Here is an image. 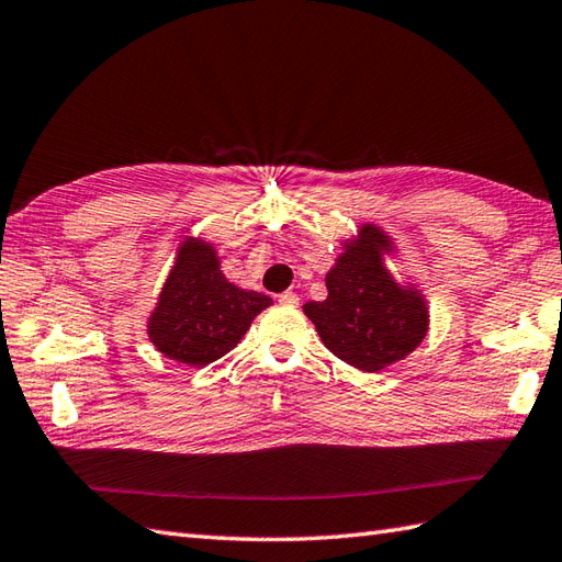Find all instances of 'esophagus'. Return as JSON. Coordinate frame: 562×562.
I'll return each instance as SVG.
<instances>
[{"mask_svg":"<svg viewBox=\"0 0 562 562\" xmlns=\"http://www.w3.org/2000/svg\"><path fill=\"white\" fill-rule=\"evenodd\" d=\"M278 302L284 304V306H296V304H299V296H296L294 292H282V294L278 296Z\"/></svg>","mask_w":562,"mask_h":562,"instance_id":"esophagus-1","label":"esophagus"}]
</instances>
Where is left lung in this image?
<instances>
[{
  "mask_svg": "<svg viewBox=\"0 0 562 562\" xmlns=\"http://www.w3.org/2000/svg\"><path fill=\"white\" fill-rule=\"evenodd\" d=\"M387 249V234L363 225L359 239L345 244V254L325 276L328 299L304 304L323 345L367 373L412 355L428 333L424 296L385 270Z\"/></svg>",
  "mask_w": 562,
  "mask_h": 562,
  "instance_id": "8db88e82",
  "label": "left lung"
}]
</instances>
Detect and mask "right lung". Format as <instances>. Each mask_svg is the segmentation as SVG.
<instances>
[{
  "label": "right lung",
  "instance_id": "right-lung-1",
  "mask_svg": "<svg viewBox=\"0 0 562 562\" xmlns=\"http://www.w3.org/2000/svg\"><path fill=\"white\" fill-rule=\"evenodd\" d=\"M270 304V296L227 282L211 244L187 239L148 321V337L165 357L207 367L237 347Z\"/></svg>",
  "mask_w": 562,
  "mask_h": 562
}]
</instances>
